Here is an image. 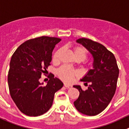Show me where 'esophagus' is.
I'll use <instances>...</instances> for the list:
<instances>
[{
	"label": "esophagus",
	"instance_id": "esophagus-1",
	"mask_svg": "<svg viewBox=\"0 0 129 129\" xmlns=\"http://www.w3.org/2000/svg\"><path fill=\"white\" fill-rule=\"evenodd\" d=\"M64 86H65V87H66V88H71V87H72L71 85L68 84H64Z\"/></svg>",
	"mask_w": 129,
	"mask_h": 129
}]
</instances>
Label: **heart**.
I'll list each match as a JSON object with an SVG mask.
<instances>
[{"instance_id": "b5f03b06", "label": "heart", "mask_w": 129, "mask_h": 129, "mask_svg": "<svg viewBox=\"0 0 129 129\" xmlns=\"http://www.w3.org/2000/svg\"><path fill=\"white\" fill-rule=\"evenodd\" d=\"M61 49H59L54 54L53 57H52V60L56 62L58 61V58H59V56L61 53ZM73 54L75 60H79L80 61H84L86 58L87 54H88L86 49L81 47H75L74 48ZM57 74L61 80H63V82H67V83L72 82L74 78H75L78 75V73L75 71L70 69L67 66H62L59 68L57 71Z\"/></svg>"}]
</instances>
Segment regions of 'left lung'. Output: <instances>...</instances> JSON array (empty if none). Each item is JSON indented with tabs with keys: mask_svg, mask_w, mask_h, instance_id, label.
Masks as SVG:
<instances>
[{
	"mask_svg": "<svg viewBox=\"0 0 129 129\" xmlns=\"http://www.w3.org/2000/svg\"><path fill=\"white\" fill-rule=\"evenodd\" d=\"M77 43L84 47L93 57V68L80 79L89 82L83 91L80 85L74 88L80 92L74 105L79 112L87 116H96L107 107L116 92L119 69L116 58L110 51L100 43L86 38L77 40Z\"/></svg>",
	"mask_w": 129,
	"mask_h": 129,
	"instance_id": "obj_1",
	"label": "left lung"
}]
</instances>
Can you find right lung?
<instances>
[{
    "label": "right lung",
    "mask_w": 129,
    "mask_h": 129,
    "mask_svg": "<svg viewBox=\"0 0 129 129\" xmlns=\"http://www.w3.org/2000/svg\"><path fill=\"white\" fill-rule=\"evenodd\" d=\"M61 39L41 36L25 41L11 58L8 76L12 99L21 112L28 116L45 114L52 106L54 93L63 82L51 74L47 85L40 78L51 65L52 52Z\"/></svg>",
    "instance_id": "obj_1"
}]
</instances>
